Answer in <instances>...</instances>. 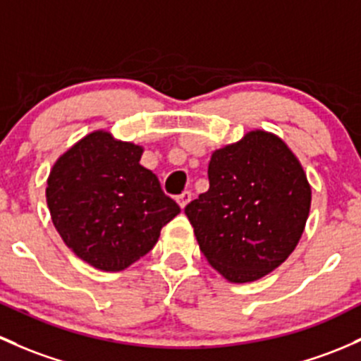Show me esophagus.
<instances>
[{
  "mask_svg": "<svg viewBox=\"0 0 361 361\" xmlns=\"http://www.w3.org/2000/svg\"><path fill=\"white\" fill-rule=\"evenodd\" d=\"M190 200H192V192H188V190H185L180 197H178V204H180L181 209H185V207H187V204L190 202Z\"/></svg>",
  "mask_w": 361,
  "mask_h": 361,
  "instance_id": "34e87169",
  "label": "esophagus"
}]
</instances>
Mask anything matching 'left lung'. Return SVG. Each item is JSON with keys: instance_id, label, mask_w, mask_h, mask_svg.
Returning a JSON list of instances; mask_svg holds the SVG:
<instances>
[{"instance_id": "obj_1", "label": "left lung", "mask_w": 361, "mask_h": 361, "mask_svg": "<svg viewBox=\"0 0 361 361\" xmlns=\"http://www.w3.org/2000/svg\"><path fill=\"white\" fill-rule=\"evenodd\" d=\"M209 190L185 207L199 247L231 283L263 279L298 245L311 207L301 162L273 133L254 130L211 155Z\"/></svg>"}]
</instances>
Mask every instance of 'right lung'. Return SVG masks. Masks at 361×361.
Wrapping results in <instances>:
<instances>
[{
    "mask_svg": "<svg viewBox=\"0 0 361 361\" xmlns=\"http://www.w3.org/2000/svg\"><path fill=\"white\" fill-rule=\"evenodd\" d=\"M143 147L91 131L56 159L47 180L51 221L66 245L102 271H123L157 244L180 206L140 164Z\"/></svg>",
    "mask_w": 361,
    "mask_h": 361,
    "instance_id": "add662e5",
    "label": "right lung"
}]
</instances>
